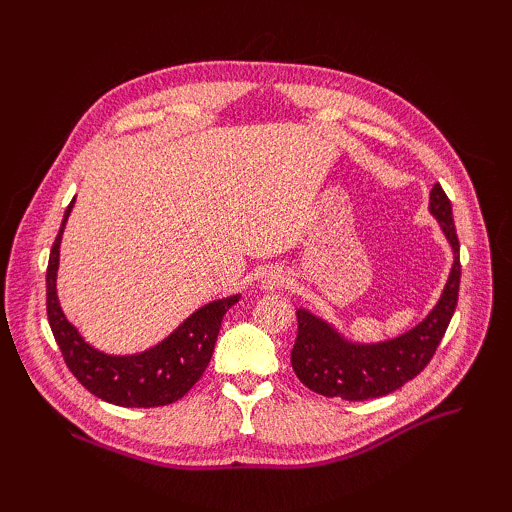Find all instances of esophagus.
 I'll list each match as a JSON object with an SVG mask.
<instances>
[{"mask_svg": "<svg viewBox=\"0 0 512 512\" xmlns=\"http://www.w3.org/2000/svg\"><path fill=\"white\" fill-rule=\"evenodd\" d=\"M288 284V277L284 275V270H268L262 277V288L264 290H279Z\"/></svg>", "mask_w": 512, "mask_h": 512, "instance_id": "1", "label": "esophagus"}]
</instances>
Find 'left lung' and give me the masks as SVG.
I'll return each mask as SVG.
<instances>
[{
  "instance_id": "left-lung-1",
  "label": "left lung",
  "mask_w": 512,
  "mask_h": 512,
  "mask_svg": "<svg viewBox=\"0 0 512 512\" xmlns=\"http://www.w3.org/2000/svg\"><path fill=\"white\" fill-rule=\"evenodd\" d=\"M429 211L453 248L451 273L436 306L416 328L380 343L347 341L328 321L314 317L306 308H299V330L290 363L297 378L308 389L321 396L343 400L380 398L416 378L436 354L458 306L462 266L451 202L440 184H433Z\"/></svg>"
}]
</instances>
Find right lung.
Masks as SVG:
<instances>
[{
	"label": "right lung",
	"instance_id": "1",
	"mask_svg": "<svg viewBox=\"0 0 512 512\" xmlns=\"http://www.w3.org/2000/svg\"><path fill=\"white\" fill-rule=\"evenodd\" d=\"M65 209L59 235L50 250L46 273L48 323L63 354V361L79 383L105 402L118 407H162L180 400L202 378L213 356L217 334L226 310L235 306L239 295L217 299L195 310L167 339L145 352L112 356L85 343L79 330L65 319L57 297L59 246L70 211Z\"/></svg>",
	"mask_w": 512,
	"mask_h": 512
}]
</instances>
